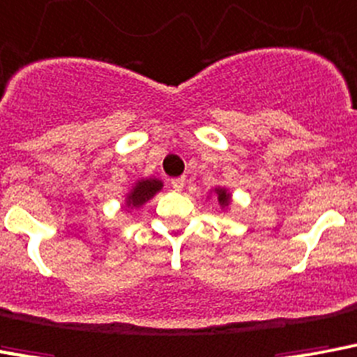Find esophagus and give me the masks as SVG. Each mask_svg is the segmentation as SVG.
<instances>
[{
    "instance_id": "esophagus-1",
    "label": "esophagus",
    "mask_w": 357,
    "mask_h": 357,
    "mask_svg": "<svg viewBox=\"0 0 357 357\" xmlns=\"http://www.w3.org/2000/svg\"><path fill=\"white\" fill-rule=\"evenodd\" d=\"M170 185H172V188H176V190H181V188L185 187V178H174L172 181H170Z\"/></svg>"
}]
</instances>
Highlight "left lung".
<instances>
[{
	"mask_svg": "<svg viewBox=\"0 0 357 357\" xmlns=\"http://www.w3.org/2000/svg\"><path fill=\"white\" fill-rule=\"evenodd\" d=\"M216 196H218V202L222 207L229 205V202H231V196H229V192L225 188H216Z\"/></svg>",
	"mask_w": 357,
	"mask_h": 357,
	"instance_id": "left-lung-1",
	"label": "left lung"
}]
</instances>
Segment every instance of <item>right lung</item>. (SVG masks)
Returning a JSON list of instances; mask_svg holds the SVG:
<instances>
[{"mask_svg":"<svg viewBox=\"0 0 357 357\" xmlns=\"http://www.w3.org/2000/svg\"><path fill=\"white\" fill-rule=\"evenodd\" d=\"M161 187H163V183H161L159 179H143V181H139V183L132 188V192L128 194L126 205H128V207H141V205L146 204L158 190H161Z\"/></svg>","mask_w":357,"mask_h":357,"instance_id":"right-lung-1","label":"right lung"}]
</instances>
